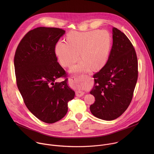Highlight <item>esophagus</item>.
<instances>
[{
  "label": "esophagus",
  "instance_id": "1",
  "mask_svg": "<svg viewBox=\"0 0 154 154\" xmlns=\"http://www.w3.org/2000/svg\"><path fill=\"white\" fill-rule=\"evenodd\" d=\"M88 77V75H83L82 76V78L80 79L79 77H77L75 76H71L70 78H69V82L71 83V84H77V83L80 82V81H85ZM84 92L80 91V90H78V91H75V95L77 96V97H82V96L84 95Z\"/></svg>",
  "mask_w": 154,
  "mask_h": 154
}]
</instances>
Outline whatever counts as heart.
Wrapping results in <instances>:
<instances>
[{
  "instance_id": "1",
  "label": "heart",
  "mask_w": 154,
  "mask_h": 154,
  "mask_svg": "<svg viewBox=\"0 0 154 154\" xmlns=\"http://www.w3.org/2000/svg\"><path fill=\"white\" fill-rule=\"evenodd\" d=\"M67 42L58 41L55 46V54L60 63L70 67L79 59L80 53L83 61L72 67L71 71L82 72L98 69L106 64L109 55V39L104 31L86 32H73L68 34Z\"/></svg>"
}]
</instances>
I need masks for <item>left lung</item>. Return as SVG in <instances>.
Segmentation results:
<instances>
[{
  "label": "left lung",
  "mask_w": 154,
  "mask_h": 154,
  "mask_svg": "<svg viewBox=\"0 0 154 154\" xmlns=\"http://www.w3.org/2000/svg\"><path fill=\"white\" fill-rule=\"evenodd\" d=\"M138 60L135 50L127 36L113 28V45L106 63L93 77L90 94L95 102L90 108L97 118L112 121L129 106L138 79Z\"/></svg>",
  "instance_id": "8db88e82"
}]
</instances>
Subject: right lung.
I'll return each instance as SVG.
<instances>
[{
	"label": "right lung",
	"mask_w": 154,
	"mask_h": 154,
	"mask_svg": "<svg viewBox=\"0 0 154 154\" xmlns=\"http://www.w3.org/2000/svg\"><path fill=\"white\" fill-rule=\"evenodd\" d=\"M65 30L37 27L29 31L16 49L14 65L17 86L29 111L39 120L52 124L68 112V103L75 92L68 79L55 82L67 74L57 62L55 46Z\"/></svg>",
	"instance_id": "right-lung-1"
}]
</instances>
